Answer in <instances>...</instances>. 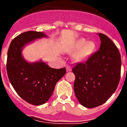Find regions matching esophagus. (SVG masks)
Here are the masks:
<instances>
[{"label": "esophagus", "mask_w": 127, "mask_h": 127, "mask_svg": "<svg viewBox=\"0 0 127 127\" xmlns=\"http://www.w3.org/2000/svg\"><path fill=\"white\" fill-rule=\"evenodd\" d=\"M65 68H66L67 72H70V71L72 70V67H71L70 65H65Z\"/></svg>", "instance_id": "34e87169"}]
</instances>
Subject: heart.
Returning <instances> with one entry per match:
<instances>
[{
  "mask_svg": "<svg viewBox=\"0 0 127 127\" xmlns=\"http://www.w3.org/2000/svg\"><path fill=\"white\" fill-rule=\"evenodd\" d=\"M97 45L95 42L87 41L85 39L80 38L74 42L65 49L68 53H73L75 62L84 63L87 62L95 52Z\"/></svg>",
  "mask_w": 127,
  "mask_h": 127,
  "instance_id": "heart-1",
  "label": "heart"
}]
</instances>
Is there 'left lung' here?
Returning <instances> with one entry per match:
<instances>
[{"instance_id":"left-lung-1","label":"left lung","mask_w":127,"mask_h":127,"mask_svg":"<svg viewBox=\"0 0 127 127\" xmlns=\"http://www.w3.org/2000/svg\"><path fill=\"white\" fill-rule=\"evenodd\" d=\"M100 49L85 63H78L74 91L81 105L94 108L104 103L116 91L121 77V60L115 43L101 33Z\"/></svg>"}]
</instances>
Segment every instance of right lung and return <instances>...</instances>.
I'll return each instance as SVG.
<instances>
[{
  "label": "right lung",
  "mask_w": 127,
  "mask_h": 127,
  "mask_svg": "<svg viewBox=\"0 0 127 127\" xmlns=\"http://www.w3.org/2000/svg\"><path fill=\"white\" fill-rule=\"evenodd\" d=\"M46 37L43 32H24L13 39L8 51L9 80L19 96L33 105L46 103L52 95L57 82L66 73L65 67L52 68L42 60L29 63L23 57L22 51L26 45Z\"/></svg>",
  "instance_id": "add662e5"
}]
</instances>
